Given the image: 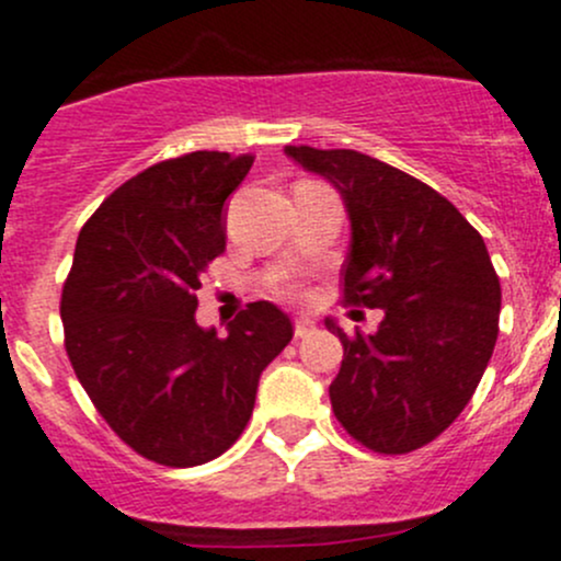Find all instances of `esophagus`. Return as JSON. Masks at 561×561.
<instances>
[{
	"label": "esophagus",
	"instance_id": "34e87169",
	"mask_svg": "<svg viewBox=\"0 0 561 561\" xmlns=\"http://www.w3.org/2000/svg\"><path fill=\"white\" fill-rule=\"evenodd\" d=\"M312 331H314V320H312V317L298 314V317H296V339L309 336V333H312Z\"/></svg>",
	"mask_w": 561,
	"mask_h": 561
}]
</instances>
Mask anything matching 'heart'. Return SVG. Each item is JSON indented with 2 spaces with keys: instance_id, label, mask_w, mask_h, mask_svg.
I'll use <instances>...</instances> for the list:
<instances>
[{
  "instance_id": "b5f03b06",
  "label": "heart",
  "mask_w": 561,
  "mask_h": 561,
  "mask_svg": "<svg viewBox=\"0 0 561 561\" xmlns=\"http://www.w3.org/2000/svg\"><path fill=\"white\" fill-rule=\"evenodd\" d=\"M282 293H285V296H298V293H301V287H298L296 282H287V285L282 287Z\"/></svg>"
}]
</instances>
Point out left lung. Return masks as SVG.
<instances>
[{"mask_svg": "<svg viewBox=\"0 0 561 561\" xmlns=\"http://www.w3.org/2000/svg\"><path fill=\"white\" fill-rule=\"evenodd\" d=\"M285 151L325 175L347 206L342 304L386 312L371 336H347L325 320L344 344L328 390L333 415L375 454L423 448L461 415L494 353L502 287L483 236L448 197L375 157Z\"/></svg>", "mask_w": 561, "mask_h": 561, "instance_id": "8db88e82", "label": "left lung"}]
</instances>
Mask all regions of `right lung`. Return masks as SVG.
<instances>
[{"instance_id":"add662e5","label":"right lung","mask_w":561,"mask_h":561,"mask_svg":"<svg viewBox=\"0 0 561 561\" xmlns=\"http://www.w3.org/2000/svg\"><path fill=\"white\" fill-rule=\"evenodd\" d=\"M252 162L192 151L124 181L78 233L61 287L76 377L116 437L162 467L222 456L293 339L290 317L268 301L236 314L228 336L195 322L203 274L225 252L222 206Z\"/></svg>"}]
</instances>
